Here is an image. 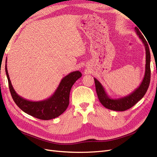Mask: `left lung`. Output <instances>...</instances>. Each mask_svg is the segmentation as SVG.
<instances>
[{
	"mask_svg": "<svg viewBox=\"0 0 157 157\" xmlns=\"http://www.w3.org/2000/svg\"><path fill=\"white\" fill-rule=\"evenodd\" d=\"M135 31L145 46L146 54L145 72L143 80H142L139 87L126 96L120 98H112L108 96L105 88H103L101 84L96 78H94L95 86H96V92L99 101L104 107L113 111H124L134 106L144 96L150 84L151 55L149 45L139 29L135 27Z\"/></svg>",
	"mask_w": 157,
	"mask_h": 157,
	"instance_id": "left-lung-1",
	"label": "left lung"
}]
</instances>
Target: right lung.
Masks as SVG:
<instances>
[{
    "mask_svg": "<svg viewBox=\"0 0 157 157\" xmlns=\"http://www.w3.org/2000/svg\"><path fill=\"white\" fill-rule=\"evenodd\" d=\"M5 70L9 89L16 105L28 115L45 121L59 117L67 109L69 104L71 89L74 83L82 76L79 71L70 73L61 80L58 87L52 96L42 101H32L20 96L14 90L9 77L6 63Z\"/></svg>",
    "mask_w": 157,
    "mask_h": 157,
    "instance_id": "add662e5",
    "label": "right lung"
}]
</instances>
